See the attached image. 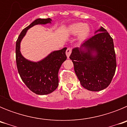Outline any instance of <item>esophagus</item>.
I'll list each match as a JSON object with an SVG mask.
<instances>
[{
  "instance_id": "obj_1",
  "label": "esophagus",
  "mask_w": 127,
  "mask_h": 127,
  "mask_svg": "<svg viewBox=\"0 0 127 127\" xmlns=\"http://www.w3.org/2000/svg\"><path fill=\"white\" fill-rule=\"evenodd\" d=\"M72 50L70 48H67V50H66V55H67V58H69V57H70V54H71Z\"/></svg>"
}]
</instances>
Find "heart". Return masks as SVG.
Returning a JSON list of instances; mask_svg holds the SVG:
<instances>
[{
    "label": "heart",
    "mask_w": 127,
    "mask_h": 127,
    "mask_svg": "<svg viewBox=\"0 0 127 127\" xmlns=\"http://www.w3.org/2000/svg\"><path fill=\"white\" fill-rule=\"evenodd\" d=\"M67 33L70 35L78 34L79 41H85L90 33V27L87 24L83 23H76L70 25L67 29Z\"/></svg>",
    "instance_id": "obj_1"
}]
</instances>
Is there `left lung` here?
<instances>
[{
  "mask_svg": "<svg viewBox=\"0 0 127 127\" xmlns=\"http://www.w3.org/2000/svg\"><path fill=\"white\" fill-rule=\"evenodd\" d=\"M80 48H74L69 58L82 86L98 92L111 83L116 70V60L113 39L107 30L101 27Z\"/></svg>",
  "mask_w": 127,
  "mask_h": 127,
  "instance_id": "obj_1",
  "label": "left lung"
}]
</instances>
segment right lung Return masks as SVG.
Instances as JSON below:
<instances>
[{"label":"right lung","instance_id":"obj_1","mask_svg":"<svg viewBox=\"0 0 127 127\" xmlns=\"http://www.w3.org/2000/svg\"><path fill=\"white\" fill-rule=\"evenodd\" d=\"M50 18H38L23 29L16 43V61L18 73L26 86L37 95H47L55 90L58 85V74L67 59V48L54 51L37 62L27 60L20 52V42L30 28L35 25L51 23Z\"/></svg>","mask_w":127,"mask_h":127}]
</instances>
